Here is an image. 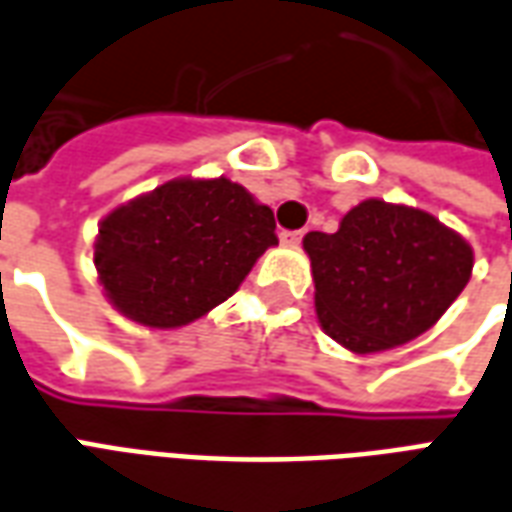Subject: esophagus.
Returning <instances> with one entry per match:
<instances>
[{"instance_id":"obj_1","label":"esophagus","mask_w":512,"mask_h":512,"mask_svg":"<svg viewBox=\"0 0 512 512\" xmlns=\"http://www.w3.org/2000/svg\"><path fill=\"white\" fill-rule=\"evenodd\" d=\"M301 238H304V230H282V233H279V241L285 246H296Z\"/></svg>"}]
</instances>
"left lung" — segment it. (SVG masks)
I'll return each mask as SVG.
<instances>
[{"label":"left lung","mask_w":512,"mask_h":512,"mask_svg":"<svg viewBox=\"0 0 512 512\" xmlns=\"http://www.w3.org/2000/svg\"><path fill=\"white\" fill-rule=\"evenodd\" d=\"M321 329L351 354H381L436 326L466 282L469 241L433 213L378 197L340 219L337 233H307Z\"/></svg>","instance_id":"8db88e82"}]
</instances>
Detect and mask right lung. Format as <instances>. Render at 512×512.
<instances>
[{"label":"right lung","mask_w":512,"mask_h":512,"mask_svg":"<svg viewBox=\"0 0 512 512\" xmlns=\"http://www.w3.org/2000/svg\"><path fill=\"white\" fill-rule=\"evenodd\" d=\"M277 224L230 178H175L120 202L98 222L95 271L128 321L180 329L233 296Z\"/></svg>","instance_id":"obj_1"}]
</instances>
